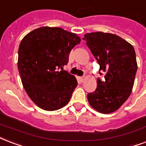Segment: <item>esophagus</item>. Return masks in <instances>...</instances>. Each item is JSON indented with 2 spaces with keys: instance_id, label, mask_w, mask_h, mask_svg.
Returning <instances> with one entry per match:
<instances>
[{
  "instance_id": "34e87169",
  "label": "esophagus",
  "mask_w": 146,
  "mask_h": 146,
  "mask_svg": "<svg viewBox=\"0 0 146 146\" xmlns=\"http://www.w3.org/2000/svg\"><path fill=\"white\" fill-rule=\"evenodd\" d=\"M79 80H80V81L81 83H83V82H84V81H85L86 77L85 76H82V77L79 78Z\"/></svg>"
}]
</instances>
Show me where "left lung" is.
I'll list each match as a JSON object with an SVG mask.
<instances>
[{"label": "left lung", "mask_w": 146, "mask_h": 146, "mask_svg": "<svg viewBox=\"0 0 146 146\" xmlns=\"http://www.w3.org/2000/svg\"><path fill=\"white\" fill-rule=\"evenodd\" d=\"M86 41L100 65L97 87L88 93L89 103L98 112L108 114L115 112L127 100L132 93L137 71L135 50L127 41L112 33H86Z\"/></svg>", "instance_id": "8db88e82"}]
</instances>
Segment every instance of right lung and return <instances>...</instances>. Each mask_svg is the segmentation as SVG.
Masks as SVG:
<instances>
[{"instance_id":"add662e5","label":"right lung","mask_w":146,"mask_h":146,"mask_svg":"<svg viewBox=\"0 0 146 146\" xmlns=\"http://www.w3.org/2000/svg\"><path fill=\"white\" fill-rule=\"evenodd\" d=\"M80 43L75 33L49 27L33 30L21 40L19 73L29 97L41 109L53 111L69 103L77 80L63 66L71 50Z\"/></svg>"}]
</instances>
